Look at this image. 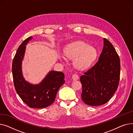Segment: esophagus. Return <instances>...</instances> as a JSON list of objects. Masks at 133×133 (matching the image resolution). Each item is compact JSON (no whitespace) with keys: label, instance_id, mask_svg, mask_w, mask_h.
<instances>
[{"label":"esophagus","instance_id":"1","mask_svg":"<svg viewBox=\"0 0 133 133\" xmlns=\"http://www.w3.org/2000/svg\"><path fill=\"white\" fill-rule=\"evenodd\" d=\"M79 76L78 74H74L73 75H72V79L73 80H77L79 79Z\"/></svg>","mask_w":133,"mask_h":133}]
</instances>
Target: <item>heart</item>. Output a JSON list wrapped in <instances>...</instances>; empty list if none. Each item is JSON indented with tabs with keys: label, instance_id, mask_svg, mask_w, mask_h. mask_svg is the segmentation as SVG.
<instances>
[{
	"label": "heart",
	"instance_id": "obj_1",
	"mask_svg": "<svg viewBox=\"0 0 133 133\" xmlns=\"http://www.w3.org/2000/svg\"><path fill=\"white\" fill-rule=\"evenodd\" d=\"M64 54L71 59H74V65L78 69L84 70L88 68L96 60L97 51L93 46L84 41H76L69 44L64 48ZM60 59L64 60L63 55L60 56Z\"/></svg>",
	"mask_w": 133,
	"mask_h": 133
}]
</instances>
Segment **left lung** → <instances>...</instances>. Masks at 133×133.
<instances>
[{"label":"left lung","mask_w":133,"mask_h":133,"mask_svg":"<svg viewBox=\"0 0 133 133\" xmlns=\"http://www.w3.org/2000/svg\"><path fill=\"white\" fill-rule=\"evenodd\" d=\"M103 45L99 61L80 77L81 99L92 106L107 103L116 91L120 80L119 57L113 45L105 38Z\"/></svg>","instance_id":"1"}]
</instances>
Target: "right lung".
Here are the masks:
<instances>
[{
    "instance_id": "right-lung-1",
    "label": "right lung",
    "mask_w": 133,
    "mask_h": 133,
    "mask_svg": "<svg viewBox=\"0 0 133 133\" xmlns=\"http://www.w3.org/2000/svg\"><path fill=\"white\" fill-rule=\"evenodd\" d=\"M33 39H26L18 47L12 63V75L16 90L28 106L43 108L51 105L55 99L60 87L64 84L65 75L62 72L51 71L38 84H32L24 78L22 61L24 58L26 45Z\"/></svg>"
}]
</instances>
